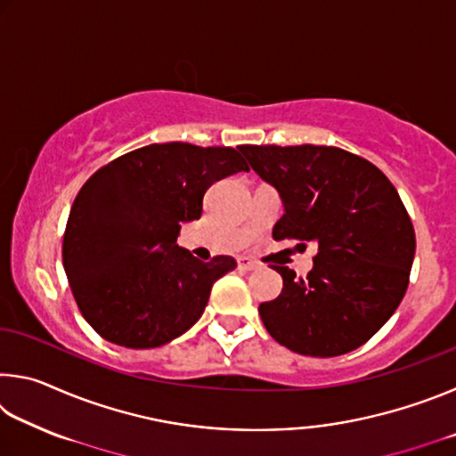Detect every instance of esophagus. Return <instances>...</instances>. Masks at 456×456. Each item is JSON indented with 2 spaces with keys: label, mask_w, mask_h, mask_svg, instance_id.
Masks as SVG:
<instances>
[{
  "label": "esophagus",
  "mask_w": 456,
  "mask_h": 456,
  "mask_svg": "<svg viewBox=\"0 0 456 456\" xmlns=\"http://www.w3.org/2000/svg\"><path fill=\"white\" fill-rule=\"evenodd\" d=\"M237 267L241 269V272H256V269L259 267L257 261H253L249 257H239L237 259Z\"/></svg>",
  "instance_id": "obj_1"
}]
</instances>
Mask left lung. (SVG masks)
<instances>
[{
    "label": "left lung",
    "instance_id": "left-lung-1",
    "mask_svg": "<svg viewBox=\"0 0 456 456\" xmlns=\"http://www.w3.org/2000/svg\"><path fill=\"white\" fill-rule=\"evenodd\" d=\"M239 151L283 203L273 239L318 253L307 277L273 265L283 289L259 305L265 330L291 352L331 358L366 344L403 302L416 249L395 184L370 160L336 146Z\"/></svg>",
    "mask_w": 456,
    "mask_h": 456
}]
</instances>
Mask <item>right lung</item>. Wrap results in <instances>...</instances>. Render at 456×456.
I'll return each mask as SVG.
<instances>
[{"instance_id": "add662e5", "label": "right lung", "mask_w": 456, "mask_h": 456, "mask_svg": "<svg viewBox=\"0 0 456 456\" xmlns=\"http://www.w3.org/2000/svg\"><path fill=\"white\" fill-rule=\"evenodd\" d=\"M249 171L231 146L149 144L90 176L74 199L61 261L78 310L108 342L159 348L205 312L213 283L237 267L176 245L215 181Z\"/></svg>"}]
</instances>
